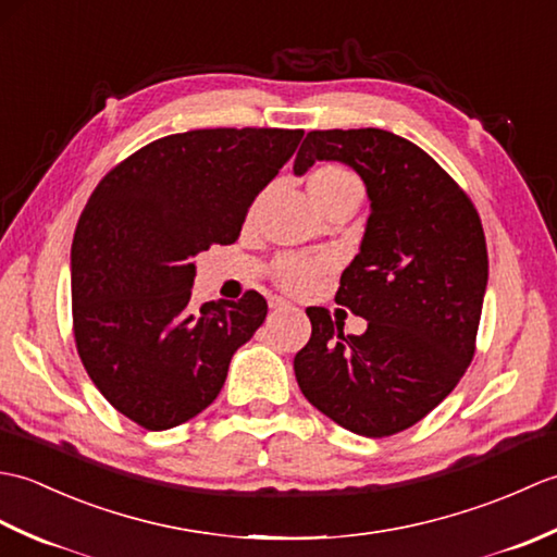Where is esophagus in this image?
I'll return each instance as SVG.
<instances>
[{
    "mask_svg": "<svg viewBox=\"0 0 557 557\" xmlns=\"http://www.w3.org/2000/svg\"><path fill=\"white\" fill-rule=\"evenodd\" d=\"M270 309L272 311H287V309H292V304L285 301V299H280V297H272L270 299Z\"/></svg>",
    "mask_w": 557,
    "mask_h": 557,
    "instance_id": "obj_1",
    "label": "esophagus"
}]
</instances>
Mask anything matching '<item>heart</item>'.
<instances>
[{"mask_svg":"<svg viewBox=\"0 0 557 557\" xmlns=\"http://www.w3.org/2000/svg\"><path fill=\"white\" fill-rule=\"evenodd\" d=\"M306 186H309L313 203L323 215L330 208L342 203H359L361 200V184L357 180V174L339 162L318 164V168L311 170L309 180H306ZM327 260L285 256L277 260L275 277L285 289L304 292L309 289L323 272H327Z\"/></svg>","mask_w":557,"mask_h":557,"instance_id":"obj_1","label":"heart"}]
</instances>
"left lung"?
<instances>
[{"mask_svg": "<svg viewBox=\"0 0 557 557\" xmlns=\"http://www.w3.org/2000/svg\"><path fill=\"white\" fill-rule=\"evenodd\" d=\"M318 160L351 168L371 200L335 297L369 327L345 335L325 309H306L311 339L294 357V373L304 397L342 429L385 437L441 405L474 357L486 236L467 194L407 138L383 128L311 132L294 174Z\"/></svg>", "mask_w": 557, "mask_h": 557, "instance_id": "obj_1", "label": "left lung"}]
</instances>
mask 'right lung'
<instances>
[{
	"label": "right lung",
	"instance_id": "obj_1",
	"mask_svg": "<svg viewBox=\"0 0 557 557\" xmlns=\"http://www.w3.org/2000/svg\"><path fill=\"white\" fill-rule=\"evenodd\" d=\"M301 128H196L152 140L104 176L71 244L78 357L110 405L148 431L210 407L234 351L268 315L258 292L191 306L194 256L234 244Z\"/></svg>",
	"mask_w": 557,
	"mask_h": 557
}]
</instances>
